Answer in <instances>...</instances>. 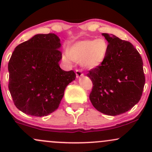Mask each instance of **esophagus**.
Segmentation results:
<instances>
[{"label":"esophagus","instance_id":"1","mask_svg":"<svg viewBox=\"0 0 152 152\" xmlns=\"http://www.w3.org/2000/svg\"><path fill=\"white\" fill-rule=\"evenodd\" d=\"M76 78H80V77H81V76H83V74L80 70H76Z\"/></svg>","mask_w":152,"mask_h":152}]
</instances>
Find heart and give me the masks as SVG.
<instances>
[{
	"label": "heart",
	"instance_id": "b5f03b06",
	"mask_svg": "<svg viewBox=\"0 0 152 152\" xmlns=\"http://www.w3.org/2000/svg\"><path fill=\"white\" fill-rule=\"evenodd\" d=\"M109 44L103 38L96 40H83L74 43L63 53V60L66 63L81 62L82 67L94 69L99 67L105 60Z\"/></svg>",
	"mask_w": 152,
	"mask_h": 152
}]
</instances>
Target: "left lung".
I'll return each instance as SVG.
<instances>
[{"instance_id": "1", "label": "left lung", "mask_w": 152, "mask_h": 152, "mask_svg": "<svg viewBox=\"0 0 152 152\" xmlns=\"http://www.w3.org/2000/svg\"><path fill=\"white\" fill-rule=\"evenodd\" d=\"M109 43L103 64L87 74L93 83L92 105L110 116L126 112L142 97L145 84L143 61L133 45L113 34H102Z\"/></svg>"}]
</instances>
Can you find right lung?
<instances>
[{
	"label": "right lung",
	"mask_w": 152,
	"mask_h": 152,
	"mask_svg": "<svg viewBox=\"0 0 152 152\" xmlns=\"http://www.w3.org/2000/svg\"><path fill=\"white\" fill-rule=\"evenodd\" d=\"M60 41L54 34L35 35L12 53L8 88L15 106L26 114L41 117L53 112L66 86L76 78L74 71L59 66Z\"/></svg>",
	"instance_id": "obj_1"
}]
</instances>
